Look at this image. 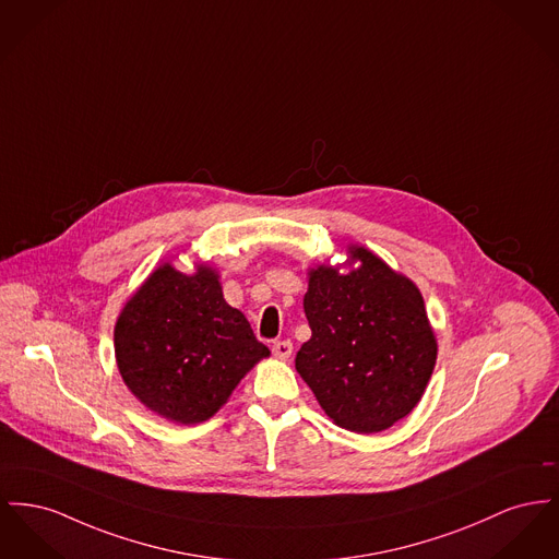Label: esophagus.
<instances>
[{
	"mask_svg": "<svg viewBox=\"0 0 559 559\" xmlns=\"http://www.w3.org/2000/svg\"><path fill=\"white\" fill-rule=\"evenodd\" d=\"M272 353H274L276 359L287 361L292 357V353H294V344L289 340H278V342L272 344Z\"/></svg>",
	"mask_w": 559,
	"mask_h": 559,
	"instance_id": "34e87169",
	"label": "esophagus"
}]
</instances>
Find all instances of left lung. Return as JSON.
<instances>
[{
    "label": "left lung",
    "instance_id": "left-lung-1",
    "mask_svg": "<svg viewBox=\"0 0 559 559\" xmlns=\"http://www.w3.org/2000/svg\"><path fill=\"white\" fill-rule=\"evenodd\" d=\"M346 255L342 265L308 270L304 312L312 337L296 369L337 427L369 435L420 403L437 337L414 281L359 245H348Z\"/></svg>",
    "mask_w": 559,
    "mask_h": 559
}]
</instances>
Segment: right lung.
I'll return each mask as SVG.
<instances>
[{
    "instance_id": "right-lung-1",
    "label": "right lung",
    "mask_w": 559,
    "mask_h": 559,
    "mask_svg": "<svg viewBox=\"0 0 559 559\" xmlns=\"http://www.w3.org/2000/svg\"><path fill=\"white\" fill-rule=\"evenodd\" d=\"M114 348L136 401L175 425L215 416L238 382L270 357L206 263H198L194 274L158 265L124 304Z\"/></svg>"
}]
</instances>
